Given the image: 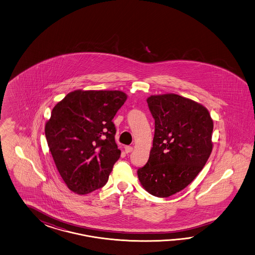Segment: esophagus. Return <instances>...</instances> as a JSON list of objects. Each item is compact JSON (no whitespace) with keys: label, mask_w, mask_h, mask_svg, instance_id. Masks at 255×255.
Returning <instances> with one entry per match:
<instances>
[{"label":"esophagus","mask_w":255,"mask_h":255,"mask_svg":"<svg viewBox=\"0 0 255 255\" xmlns=\"http://www.w3.org/2000/svg\"><path fill=\"white\" fill-rule=\"evenodd\" d=\"M124 150H125L126 153H130V152L132 151V147H131V146H125L124 147Z\"/></svg>","instance_id":"obj_1"}]
</instances>
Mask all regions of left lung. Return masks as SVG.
<instances>
[{
	"label": "left lung",
	"instance_id": "1",
	"mask_svg": "<svg viewBox=\"0 0 255 255\" xmlns=\"http://www.w3.org/2000/svg\"><path fill=\"white\" fill-rule=\"evenodd\" d=\"M147 103L155 121L154 137L148 161L137 176L147 193L168 197L189 185L209 160L213 121L203 105L175 93L150 95Z\"/></svg>",
	"mask_w": 255,
	"mask_h": 255
}]
</instances>
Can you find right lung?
Instances as JSON below:
<instances>
[{"label":"right lung","instance_id":"1","mask_svg":"<svg viewBox=\"0 0 255 255\" xmlns=\"http://www.w3.org/2000/svg\"><path fill=\"white\" fill-rule=\"evenodd\" d=\"M126 99L121 91L77 90L52 109L45 126L46 141L72 192L87 194L108 182L121 156L112 120Z\"/></svg>","mask_w":255,"mask_h":255}]
</instances>
